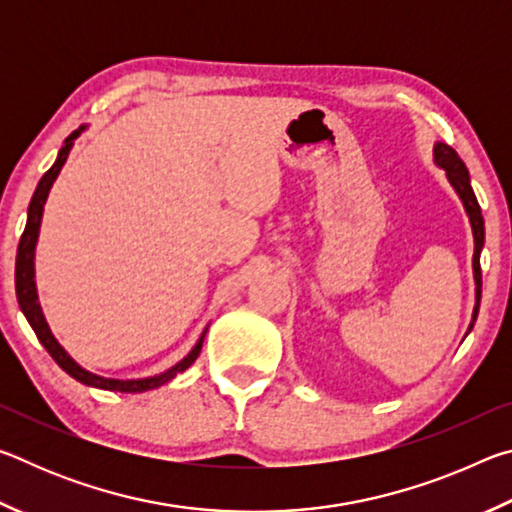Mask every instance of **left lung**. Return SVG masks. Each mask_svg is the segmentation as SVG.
I'll return each instance as SVG.
<instances>
[{
	"label": "left lung",
	"mask_w": 512,
	"mask_h": 512,
	"mask_svg": "<svg viewBox=\"0 0 512 512\" xmlns=\"http://www.w3.org/2000/svg\"><path fill=\"white\" fill-rule=\"evenodd\" d=\"M433 162H436L440 169H445L449 185L456 189L458 198H461V201H463V207H465L467 216H470L472 235H474L472 268H474V284H476V305H474L472 323H470V329H467V332H472L474 320H476V316H479V302H481V264H479V257H481L483 241H485L483 214H481L479 201H476V196H474V189L470 185V173H467L465 162L458 158V153L452 149V146H447L443 142H436V146H433Z\"/></svg>",
	"instance_id": "obj_1"
}]
</instances>
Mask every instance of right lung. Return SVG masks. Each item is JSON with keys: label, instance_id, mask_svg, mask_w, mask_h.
<instances>
[{"label": "right lung", "instance_id": "1", "mask_svg": "<svg viewBox=\"0 0 512 512\" xmlns=\"http://www.w3.org/2000/svg\"><path fill=\"white\" fill-rule=\"evenodd\" d=\"M83 131H85V126H81L79 131H74L72 135L67 137L65 144H63V149L58 151V158L54 162V167H51L45 173V176L40 178L36 192H33V198H31V203H29V212H27V228H24V232H22L20 246H17V259H15V293H17V302H20L22 314L27 316L29 325L33 327V332H36V336H38V341L45 345V350L51 354V357H54V361L67 372L69 377H74L76 381H81V384H85V386L103 388V391H119V393L153 391V388L167 384V381H171L173 377L180 375V372H185L189 366H192V363L198 359V354H201L203 339H205L207 329L201 334V339L196 341L192 352H189L183 361H178L176 366H171L169 370L160 372V375L144 377V379H110V377L94 375V372L81 368L79 363H76L72 357H69L63 345H60L54 339V334H51V329H49L47 320H45V314H42L40 302H38L36 264H33V259H36V244H38V235H40L42 212H45V203H47V196H49L51 185H54V180L58 178L60 169H63L67 155H69V151H72V146H74V140Z\"/></svg>", "mask_w": 512, "mask_h": 512}]
</instances>
